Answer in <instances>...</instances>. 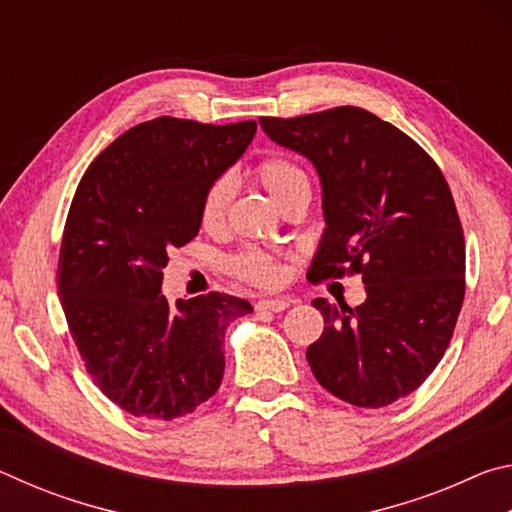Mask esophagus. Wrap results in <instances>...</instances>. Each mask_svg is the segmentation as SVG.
Masks as SVG:
<instances>
[{
    "instance_id": "obj_1",
    "label": "esophagus",
    "mask_w": 512,
    "mask_h": 512,
    "mask_svg": "<svg viewBox=\"0 0 512 512\" xmlns=\"http://www.w3.org/2000/svg\"><path fill=\"white\" fill-rule=\"evenodd\" d=\"M257 311H268V314H277V311H284L289 307V300H282V298H264V300H257Z\"/></svg>"
}]
</instances>
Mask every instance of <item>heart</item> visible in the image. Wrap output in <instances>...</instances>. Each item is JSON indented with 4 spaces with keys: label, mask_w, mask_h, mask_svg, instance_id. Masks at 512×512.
Here are the masks:
<instances>
[{
    "label": "heart",
    "mask_w": 512,
    "mask_h": 512,
    "mask_svg": "<svg viewBox=\"0 0 512 512\" xmlns=\"http://www.w3.org/2000/svg\"><path fill=\"white\" fill-rule=\"evenodd\" d=\"M255 176L259 183L266 187V192L273 196L277 205H282L291 194L300 192V189H309V176L307 171L300 167L296 160L287 158V155H268V158L259 160L255 167ZM230 201V185L228 180H216V183L207 189L201 205V221L205 228H214L219 225L228 210ZM235 273L241 280L259 284V287H271L280 277L277 264L271 255L262 253V250H248V253L239 255L235 259Z\"/></svg>",
    "instance_id": "1"
}]
</instances>
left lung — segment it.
Listing matches in <instances>:
<instances>
[{"mask_svg": "<svg viewBox=\"0 0 512 512\" xmlns=\"http://www.w3.org/2000/svg\"><path fill=\"white\" fill-rule=\"evenodd\" d=\"M273 142L311 160L327 228L307 277L361 273L366 302L316 298L325 329L309 345L318 384L379 409L413 393L443 359L465 298V239L431 155L388 121L354 106L262 117Z\"/></svg>", "mask_w": 512, "mask_h": 512, "instance_id": "8db88e82", "label": "left lung"}]
</instances>
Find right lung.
<instances>
[{"label": "right lung", "mask_w": 512, "mask_h": 512, "mask_svg": "<svg viewBox=\"0 0 512 512\" xmlns=\"http://www.w3.org/2000/svg\"><path fill=\"white\" fill-rule=\"evenodd\" d=\"M255 121L158 117L101 151L69 205L58 293L85 370L110 402L146 420H176L219 391L223 339L253 311L228 293L162 296L169 250L201 228L207 189L232 167Z\"/></svg>", "instance_id": "1"}]
</instances>
